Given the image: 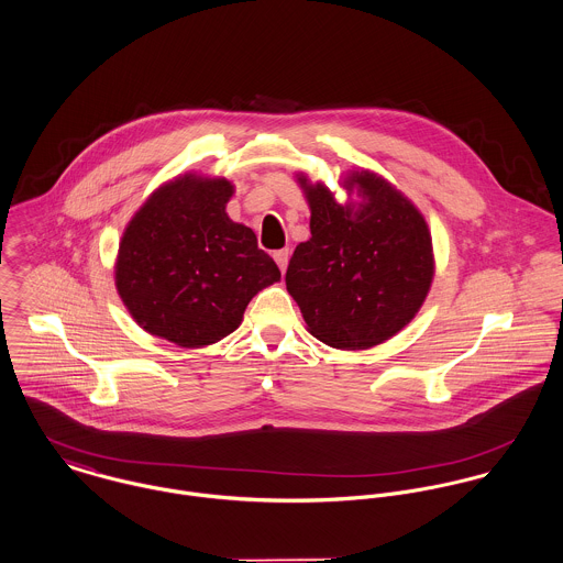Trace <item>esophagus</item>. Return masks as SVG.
Masks as SVG:
<instances>
[{
  "label": "esophagus",
  "mask_w": 563,
  "mask_h": 563,
  "mask_svg": "<svg viewBox=\"0 0 563 563\" xmlns=\"http://www.w3.org/2000/svg\"><path fill=\"white\" fill-rule=\"evenodd\" d=\"M289 256H291V252L289 249H283V251L274 252V261L278 263V267H280V272H285L287 269V263H289Z\"/></svg>",
  "instance_id": "obj_1"
}]
</instances>
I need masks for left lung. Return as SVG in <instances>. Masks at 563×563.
I'll use <instances>...</instances> for the list:
<instances>
[{"label": "left lung", "mask_w": 563, "mask_h": 563, "mask_svg": "<svg viewBox=\"0 0 563 563\" xmlns=\"http://www.w3.org/2000/svg\"><path fill=\"white\" fill-rule=\"evenodd\" d=\"M367 202L354 216L323 186H307L311 240L287 267V289L312 336L339 350H367L421 309L434 276L423 216L379 177H352Z\"/></svg>", "instance_id": "obj_1"}]
</instances>
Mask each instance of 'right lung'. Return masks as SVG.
<instances>
[{
    "label": "right lung",
    "instance_id": "obj_1",
    "mask_svg": "<svg viewBox=\"0 0 563 563\" xmlns=\"http://www.w3.org/2000/svg\"><path fill=\"white\" fill-rule=\"evenodd\" d=\"M227 179L184 177L157 189L129 222L117 287L133 319L181 347L231 334L254 294L280 278L252 229L227 216Z\"/></svg>",
    "mask_w": 563,
    "mask_h": 563
}]
</instances>
